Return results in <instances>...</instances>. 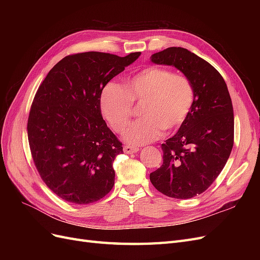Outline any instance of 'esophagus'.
<instances>
[{"label":"esophagus","instance_id":"34e87169","mask_svg":"<svg viewBox=\"0 0 260 260\" xmlns=\"http://www.w3.org/2000/svg\"><path fill=\"white\" fill-rule=\"evenodd\" d=\"M123 152L125 154H133L139 152V147L137 146H131V145H124L123 146Z\"/></svg>","mask_w":260,"mask_h":260}]
</instances>
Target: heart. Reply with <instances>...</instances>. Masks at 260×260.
<instances>
[{
	"mask_svg": "<svg viewBox=\"0 0 260 260\" xmlns=\"http://www.w3.org/2000/svg\"><path fill=\"white\" fill-rule=\"evenodd\" d=\"M195 93L191 80L161 67H147L128 77L123 88L115 82L104 85L100 109L115 131H121L132 114V104L142 103L140 120L122 132L130 144L141 145L159 139L183 124L191 113Z\"/></svg>",
	"mask_w": 260,
	"mask_h": 260,
	"instance_id": "b5f03b06",
	"label": "heart"
}]
</instances>
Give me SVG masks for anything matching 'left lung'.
Instances as JSON below:
<instances>
[{
	"mask_svg": "<svg viewBox=\"0 0 260 260\" xmlns=\"http://www.w3.org/2000/svg\"><path fill=\"white\" fill-rule=\"evenodd\" d=\"M151 61L180 70L191 80L195 99L186 120L161 144L164 162L149 180L169 198L191 199L207 190L231 154L232 101L222 76L186 49L168 48L153 54Z\"/></svg>",
	"mask_w": 260,
	"mask_h": 260,
	"instance_id": "1",
	"label": "left lung"
}]
</instances>
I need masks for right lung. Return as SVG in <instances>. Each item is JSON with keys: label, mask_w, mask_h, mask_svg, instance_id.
Returning <instances> with one entry per match:
<instances>
[{"label": "right lung", "mask_w": 260, "mask_h": 260, "mask_svg": "<svg viewBox=\"0 0 260 260\" xmlns=\"http://www.w3.org/2000/svg\"><path fill=\"white\" fill-rule=\"evenodd\" d=\"M140 55H69L39 86L28 118L30 151L44 183L64 201L91 204L113 188V162L123 152L102 117L100 94Z\"/></svg>", "instance_id": "obj_1"}]
</instances>
